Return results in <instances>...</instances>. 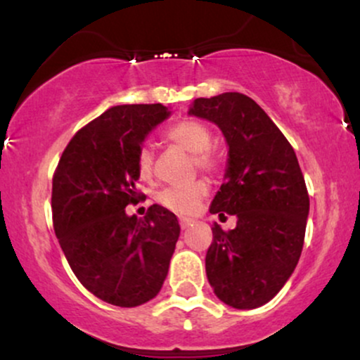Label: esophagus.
<instances>
[{"label":"esophagus","instance_id":"esophagus-1","mask_svg":"<svg viewBox=\"0 0 360 360\" xmlns=\"http://www.w3.org/2000/svg\"><path fill=\"white\" fill-rule=\"evenodd\" d=\"M193 223H194V220H191V218H179V225H181V229H183V230L189 229V226H193Z\"/></svg>","mask_w":360,"mask_h":360}]
</instances>
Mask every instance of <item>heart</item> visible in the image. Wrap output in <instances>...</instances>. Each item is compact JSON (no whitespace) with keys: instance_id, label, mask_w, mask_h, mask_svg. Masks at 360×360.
Masks as SVG:
<instances>
[{"instance_id":"1","label":"heart","mask_w":360,"mask_h":360,"mask_svg":"<svg viewBox=\"0 0 360 360\" xmlns=\"http://www.w3.org/2000/svg\"><path fill=\"white\" fill-rule=\"evenodd\" d=\"M166 137L179 146L184 150L191 152L193 160L198 169L206 172L217 171L220 160L214 152H212V130L205 123L196 120H181L166 130ZM137 172L142 179H148L154 169V148L148 143H143L139 148L137 159H135ZM208 193V188L203 181H194L191 184L171 186L155 194L157 203L164 208L179 214H189L198 208L201 200Z\"/></svg>"}]
</instances>
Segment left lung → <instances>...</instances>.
Masks as SVG:
<instances>
[{
    "label": "left lung",
    "instance_id": "obj_1",
    "mask_svg": "<svg viewBox=\"0 0 360 360\" xmlns=\"http://www.w3.org/2000/svg\"><path fill=\"white\" fill-rule=\"evenodd\" d=\"M188 113L213 122L226 140L225 183L210 213L237 217L229 232L213 225L206 276L225 304L259 308L291 278L303 250L309 213L303 172L291 143L245 94L198 98Z\"/></svg>",
    "mask_w": 360,
    "mask_h": 360
}]
</instances>
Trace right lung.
Here are the masks:
<instances>
[{
    "label": "right lung",
    "mask_w": 360,
    "mask_h": 360,
    "mask_svg": "<svg viewBox=\"0 0 360 360\" xmlns=\"http://www.w3.org/2000/svg\"><path fill=\"white\" fill-rule=\"evenodd\" d=\"M169 115L160 103L111 106L74 135L52 179L62 252L82 286L115 307L155 298L179 238L176 214L164 206L152 205L143 218L125 212L140 198L139 148Z\"/></svg>",
    "instance_id": "1"
}]
</instances>
